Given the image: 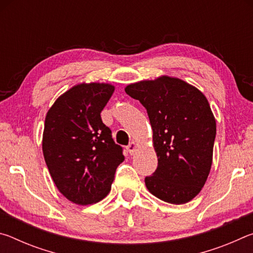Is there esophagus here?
Wrapping results in <instances>:
<instances>
[{"mask_svg": "<svg viewBox=\"0 0 253 253\" xmlns=\"http://www.w3.org/2000/svg\"><path fill=\"white\" fill-rule=\"evenodd\" d=\"M136 147H137V144H136V142H130V143H129V145H128V146L126 147V148H127V152L129 153V154H132V153L135 152Z\"/></svg>", "mask_w": 253, "mask_h": 253, "instance_id": "34e87169", "label": "esophagus"}]
</instances>
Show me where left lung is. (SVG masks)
<instances>
[{
	"instance_id": "obj_1",
	"label": "left lung",
	"mask_w": 253,
	"mask_h": 253,
	"mask_svg": "<svg viewBox=\"0 0 253 253\" xmlns=\"http://www.w3.org/2000/svg\"><path fill=\"white\" fill-rule=\"evenodd\" d=\"M127 95L147 110L158 165L145 177L147 190L164 202L184 204L200 193L212 165L216 124L198 88L163 76L128 84Z\"/></svg>"
}]
</instances>
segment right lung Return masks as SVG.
Returning <instances> with one entry per match:
<instances>
[{
	"mask_svg": "<svg viewBox=\"0 0 253 253\" xmlns=\"http://www.w3.org/2000/svg\"><path fill=\"white\" fill-rule=\"evenodd\" d=\"M115 90L109 84H80L54 101L45 116L42 151L55 186L79 205L97 203L110 192L125 157L100 113Z\"/></svg>",
	"mask_w": 253,
	"mask_h": 253,
	"instance_id": "1",
	"label": "right lung"
}]
</instances>
